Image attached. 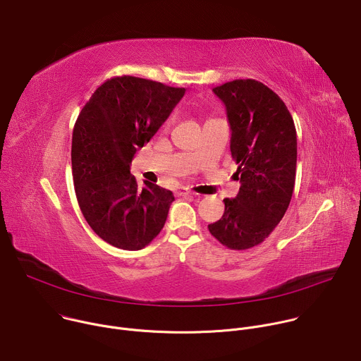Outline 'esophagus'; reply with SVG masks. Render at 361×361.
Returning a JSON list of instances; mask_svg holds the SVG:
<instances>
[{"label": "esophagus", "mask_w": 361, "mask_h": 361, "mask_svg": "<svg viewBox=\"0 0 361 361\" xmlns=\"http://www.w3.org/2000/svg\"><path fill=\"white\" fill-rule=\"evenodd\" d=\"M176 194H177V195H180V197H181V195H192V192H191V191H188L187 188H183V187L177 188V190H176Z\"/></svg>", "instance_id": "34e87169"}]
</instances>
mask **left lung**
<instances>
[{"label": "left lung", "mask_w": 361, "mask_h": 361, "mask_svg": "<svg viewBox=\"0 0 361 361\" xmlns=\"http://www.w3.org/2000/svg\"><path fill=\"white\" fill-rule=\"evenodd\" d=\"M224 102L231 128L230 151L241 187L224 198L223 217L209 230L230 250L262 244L281 221L293 195L297 137L283 99L251 78L213 88Z\"/></svg>", "instance_id": "obj_1"}]
</instances>
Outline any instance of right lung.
Here are the masks:
<instances>
[{
	"instance_id": "obj_1",
	"label": "right lung",
	"mask_w": 361,
	"mask_h": 361,
	"mask_svg": "<svg viewBox=\"0 0 361 361\" xmlns=\"http://www.w3.org/2000/svg\"><path fill=\"white\" fill-rule=\"evenodd\" d=\"M185 88L123 75L101 84L73 131L71 164L80 210L92 231L121 250L159 235L174 195L154 183L140 188L130 164L169 118Z\"/></svg>"
}]
</instances>
